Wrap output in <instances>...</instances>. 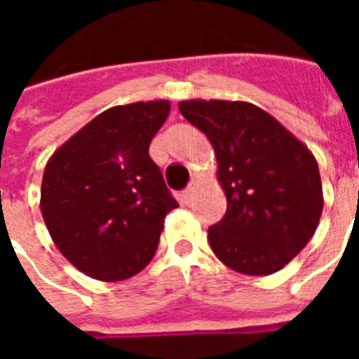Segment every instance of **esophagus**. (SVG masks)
<instances>
[{
	"label": "esophagus",
	"instance_id": "34e87169",
	"mask_svg": "<svg viewBox=\"0 0 359 359\" xmlns=\"http://www.w3.org/2000/svg\"><path fill=\"white\" fill-rule=\"evenodd\" d=\"M192 196H194V182H190V184L182 190V200H184V203H190Z\"/></svg>",
	"mask_w": 359,
	"mask_h": 359
}]
</instances>
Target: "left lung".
<instances>
[{
    "label": "left lung",
    "instance_id": "8db88e82",
    "mask_svg": "<svg viewBox=\"0 0 359 359\" xmlns=\"http://www.w3.org/2000/svg\"><path fill=\"white\" fill-rule=\"evenodd\" d=\"M179 109L217 156L226 213L208 231L211 250L244 275L283 269L313 236L323 211L316 157L252 103L190 100Z\"/></svg>",
    "mask_w": 359,
    "mask_h": 359
}]
</instances>
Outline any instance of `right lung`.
<instances>
[{
  "instance_id": "1",
  "label": "right lung",
  "mask_w": 359,
  "mask_h": 359,
  "mask_svg": "<svg viewBox=\"0 0 359 359\" xmlns=\"http://www.w3.org/2000/svg\"><path fill=\"white\" fill-rule=\"evenodd\" d=\"M169 102L103 111L53 154L42 180L43 221L71 264L97 280H125L156 256L163 219L179 208L149 142Z\"/></svg>"
}]
</instances>
